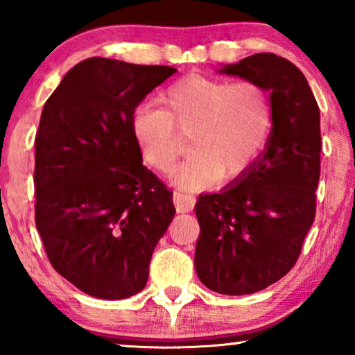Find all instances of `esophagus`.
I'll return each instance as SVG.
<instances>
[{
  "label": "esophagus",
  "instance_id": "obj_1",
  "mask_svg": "<svg viewBox=\"0 0 355 355\" xmlns=\"http://www.w3.org/2000/svg\"><path fill=\"white\" fill-rule=\"evenodd\" d=\"M173 203H175V209H177L178 214H185V211H190L191 209H193L195 197L189 193H182V191H175Z\"/></svg>",
  "mask_w": 355,
  "mask_h": 355
}]
</instances>
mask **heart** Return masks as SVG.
<instances>
[{
    "label": "heart",
    "instance_id": "1",
    "mask_svg": "<svg viewBox=\"0 0 355 355\" xmlns=\"http://www.w3.org/2000/svg\"><path fill=\"white\" fill-rule=\"evenodd\" d=\"M164 108L141 105L133 133L144 160L162 173L173 168L191 138L195 153L173 175L183 190L214 178L234 182L250 172L266 152L275 125L272 93L254 80L189 75L160 95Z\"/></svg>",
    "mask_w": 355,
    "mask_h": 355
}]
</instances>
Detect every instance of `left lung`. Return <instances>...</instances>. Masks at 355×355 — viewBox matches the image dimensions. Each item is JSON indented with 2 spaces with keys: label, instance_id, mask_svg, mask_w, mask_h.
<instances>
[{
  "label": "left lung",
  "instance_id": "obj_1",
  "mask_svg": "<svg viewBox=\"0 0 355 355\" xmlns=\"http://www.w3.org/2000/svg\"><path fill=\"white\" fill-rule=\"evenodd\" d=\"M218 71L262 83L275 108L274 132L254 168L220 193L200 195L195 205L198 279L218 294L247 295L295 266L315 218L320 112L304 73L274 53Z\"/></svg>",
  "mask_w": 355,
  "mask_h": 355
}]
</instances>
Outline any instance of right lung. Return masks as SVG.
<instances>
[{
    "instance_id": "add662e5",
    "label": "right lung",
    "mask_w": 355,
    "mask_h": 355,
    "mask_svg": "<svg viewBox=\"0 0 355 355\" xmlns=\"http://www.w3.org/2000/svg\"><path fill=\"white\" fill-rule=\"evenodd\" d=\"M177 71L110 58L80 61L44 103L35 138V222L48 260L85 294L144 291L173 191L144 165L133 113Z\"/></svg>"
}]
</instances>
